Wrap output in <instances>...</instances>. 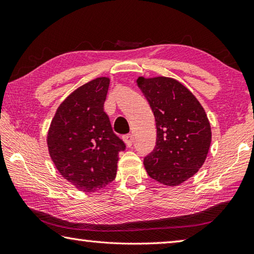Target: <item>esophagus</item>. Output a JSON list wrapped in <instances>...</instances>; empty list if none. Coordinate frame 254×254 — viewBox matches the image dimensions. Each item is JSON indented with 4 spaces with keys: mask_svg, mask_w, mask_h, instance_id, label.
Instances as JSON below:
<instances>
[{
    "mask_svg": "<svg viewBox=\"0 0 254 254\" xmlns=\"http://www.w3.org/2000/svg\"><path fill=\"white\" fill-rule=\"evenodd\" d=\"M123 139H124V142L127 143V147H131L132 143H133V135L132 134H127V135L123 136Z\"/></svg>",
    "mask_w": 254,
    "mask_h": 254,
    "instance_id": "34e87169",
    "label": "esophagus"
}]
</instances>
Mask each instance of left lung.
<instances>
[{"mask_svg": "<svg viewBox=\"0 0 254 254\" xmlns=\"http://www.w3.org/2000/svg\"><path fill=\"white\" fill-rule=\"evenodd\" d=\"M136 84L153 111L156 148L144 158L148 175L166 186H179L201 166L212 142V130L199 101L171 77H137Z\"/></svg>", "mask_w": 254, "mask_h": 254, "instance_id": "left-lung-1", "label": "left lung"}]
</instances>
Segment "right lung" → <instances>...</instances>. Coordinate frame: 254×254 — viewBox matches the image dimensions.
<instances>
[{
    "instance_id": "right-lung-1",
    "label": "right lung",
    "mask_w": 254,
    "mask_h": 254,
    "mask_svg": "<svg viewBox=\"0 0 254 254\" xmlns=\"http://www.w3.org/2000/svg\"><path fill=\"white\" fill-rule=\"evenodd\" d=\"M109 77L79 86L58 106L47 145L58 173L78 190L97 191L117 176L124 143L114 134L104 112Z\"/></svg>"
}]
</instances>
